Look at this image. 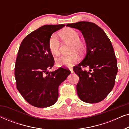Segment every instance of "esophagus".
Here are the masks:
<instances>
[{
  "label": "esophagus",
  "mask_w": 129,
  "mask_h": 129,
  "mask_svg": "<svg viewBox=\"0 0 129 129\" xmlns=\"http://www.w3.org/2000/svg\"><path fill=\"white\" fill-rule=\"evenodd\" d=\"M69 69H70V72H71L72 73H73V69H72V68H69Z\"/></svg>",
  "instance_id": "obj_1"
}]
</instances>
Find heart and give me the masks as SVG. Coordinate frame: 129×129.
I'll return each instance as SVG.
<instances>
[{
    "instance_id": "obj_1",
    "label": "heart",
    "mask_w": 129,
    "mask_h": 129,
    "mask_svg": "<svg viewBox=\"0 0 129 129\" xmlns=\"http://www.w3.org/2000/svg\"><path fill=\"white\" fill-rule=\"evenodd\" d=\"M59 35L65 43L70 44V52L73 53L68 56H61L56 59L58 66H71L78 61L79 57L77 53L82 54L85 50V43L80 39V35L76 30L67 27L59 32ZM49 49L51 53L54 56L60 53V42L55 35H52L48 42Z\"/></svg>"
}]
</instances>
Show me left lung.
Masks as SVG:
<instances>
[{
  "label": "left lung",
  "instance_id": "1",
  "mask_svg": "<svg viewBox=\"0 0 129 129\" xmlns=\"http://www.w3.org/2000/svg\"><path fill=\"white\" fill-rule=\"evenodd\" d=\"M66 26L81 31L87 47L84 59L73 67L79 77L77 95L86 103L101 102L113 88L118 70L112 43L103 30L94 23L83 21ZM86 67L89 70L82 69Z\"/></svg>",
  "mask_w": 129,
  "mask_h": 129
}]
</instances>
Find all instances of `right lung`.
I'll list each match as a JSON object with an SVG mask.
<instances>
[{
	"instance_id": "right-lung-1",
	"label": "right lung",
	"mask_w": 129,
	"mask_h": 129,
	"mask_svg": "<svg viewBox=\"0 0 129 129\" xmlns=\"http://www.w3.org/2000/svg\"><path fill=\"white\" fill-rule=\"evenodd\" d=\"M64 24L45 25L24 38L19 47L15 63L16 87L26 102L36 107L54 105L59 96L58 89L70 74L67 69L48 70L54 66L49 49V38Z\"/></svg>"
}]
</instances>
